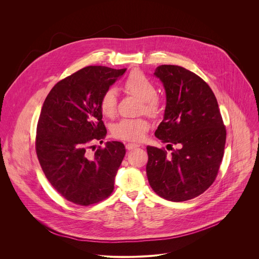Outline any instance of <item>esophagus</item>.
<instances>
[{
  "label": "esophagus",
  "mask_w": 259,
  "mask_h": 259,
  "mask_svg": "<svg viewBox=\"0 0 259 259\" xmlns=\"http://www.w3.org/2000/svg\"><path fill=\"white\" fill-rule=\"evenodd\" d=\"M140 145L138 144H134V143H128L125 145V148L127 150H132V149H135V148H139Z\"/></svg>",
  "instance_id": "obj_1"
}]
</instances>
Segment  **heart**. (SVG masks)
Wrapping results in <instances>:
<instances>
[{
	"label": "heart",
	"mask_w": 259,
	"mask_h": 259,
	"mask_svg": "<svg viewBox=\"0 0 259 259\" xmlns=\"http://www.w3.org/2000/svg\"><path fill=\"white\" fill-rule=\"evenodd\" d=\"M123 90L127 95L142 101L140 112L149 116H157L161 111V103L154 82L142 72L136 71L128 74L123 82ZM116 93L113 89L104 92L100 100V109L107 117H113L116 113ZM149 128L148 120L139 118H122L112 125V137L117 140L139 142L145 138Z\"/></svg>",
	"instance_id": "1"
}]
</instances>
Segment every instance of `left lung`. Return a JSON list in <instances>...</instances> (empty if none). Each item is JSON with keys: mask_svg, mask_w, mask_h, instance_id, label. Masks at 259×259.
I'll return each mask as SVG.
<instances>
[{"mask_svg": "<svg viewBox=\"0 0 259 259\" xmlns=\"http://www.w3.org/2000/svg\"><path fill=\"white\" fill-rule=\"evenodd\" d=\"M154 74L166 93L164 117L154 136L178 146L147 147V175L153 191L170 201H185L203 193L217 179L226 128L217 98L197 74L180 66H158Z\"/></svg>", "mask_w": 259, "mask_h": 259, "instance_id": "8db88e82", "label": "left lung"}]
</instances>
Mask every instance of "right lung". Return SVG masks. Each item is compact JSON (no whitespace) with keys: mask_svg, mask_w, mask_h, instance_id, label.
<instances>
[{"mask_svg":"<svg viewBox=\"0 0 259 259\" xmlns=\"http://www.w3.org/2000/svg\"><path fill=\"white\" fill-rule=\"evenodd\" d=\"M126 69L89 66L58 81L37 120L36 152L53 187L67 200L88 206L108 198L125 154L120 142L89 153L107 136L100 100Z\"/></svg>","mask_w":259,"mask_h":259,"instance_id":"add662e5","label":"right lung"}]
</instances>
